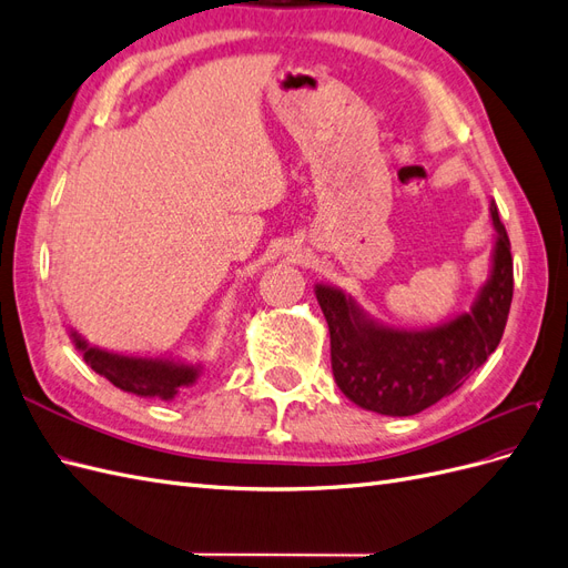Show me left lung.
<instances>
[{
  "instance_id": "8db88e82",
  "label": "left lung",
  "mask_w": 568,
  "mask_h": 568,
  "mask_svg": "<svg viewBox=\"0 0 568 568\" xmlns=\"http://www.w3.org/2000/svg\"><path fill=\"white\" fill-rule=\"evenodd\" d=\"M495 246L490 277L469 313L428 329H398L367 315L359 303L329 284L315 296L329 324L332 372L346 398L386 417H409L455 393L486 363L503 338L514 267L507 230L490 203Z\"/></svg>"
}]
</instances>
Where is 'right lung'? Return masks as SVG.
Returning a JSON list of instances; mask_svg holds the SVG:
<instances>
[{
  "label": "right lung",
  "mask_w": 568,
  "mask_h": 568,
  "mask_svg": "<svg viewBox=\"0 0 568 568\" xmlns=\"http://www.w3.org/2000/svg\"><path fill=\"white\" fill-rule=\"evenodd\" d=\"M71 341L82 353L99 376H104L115 388L134 393L140 398L173 400L175 395L189 386H194L201 374V363H186L180 357H151V355H125L92 346V343L71 329Z\"/></svg>",
  "instance_id": "obj_1"
}]
</instances>
